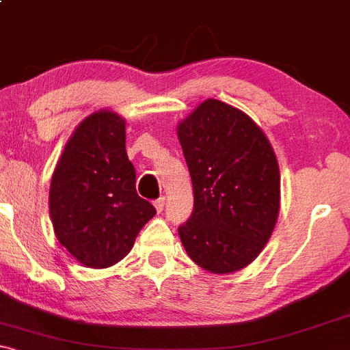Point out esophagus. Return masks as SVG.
Wrapping results in <instances>:
<instances>
[{"instance_id":"esophagus-1","label":"esophagus","mask_w":350,"mask_h":350,"mask_svg":"<svg viewBox=\"0 0 350 350\" xmlns=\"http://www.w3.org/2000/svg\"><path fill=\"white\" fill-rule=\"evenodd\" d=\"M164 202H166V198H164V196H161V198L156 199V200H154V207H156V211L161 212L163 208H164Z\"/></svg>"}]
</instances>
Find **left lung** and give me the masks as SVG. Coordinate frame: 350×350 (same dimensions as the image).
I'll use <instances>...</instances> for the list:
<instances>
[{
    "label": "left lung",
    "instance_id": "1",
    "mask_svg": "<svg viewBox=\"0 0 350 350\" xmlns=\"http://www.w3.org/2000/svg\"><path fill=\"white\" fill-rule=\"evenodd\" d=\"M194 191L179 226L192 262L232 273L263 250L280 211V170L263 131L243 111L206 100L178 126Z\"/></svg>",
    "mask_w": 350,
    "mask_h": 350
}]
</instances>
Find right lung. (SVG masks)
Listing matches in <instances>:
<instances>
[{
    "label": "right lung",
    "instance_id": "right-lung-1",
    "mask_svg": "<svg viewBox=\"0 0 350 350\" xmlns=\"http://www.w3.org/2000/svg\"><path fill=\"white\" fill-rule=\"evenodd\" d=\"M135 184L122 116L108 110L87 116L64 148L49 191L55 235L80 263L107 268L131 250L156 214Z\"/></svg>",
    "mask_w": 350,
    "mask_h": 350
}]
</instances>
